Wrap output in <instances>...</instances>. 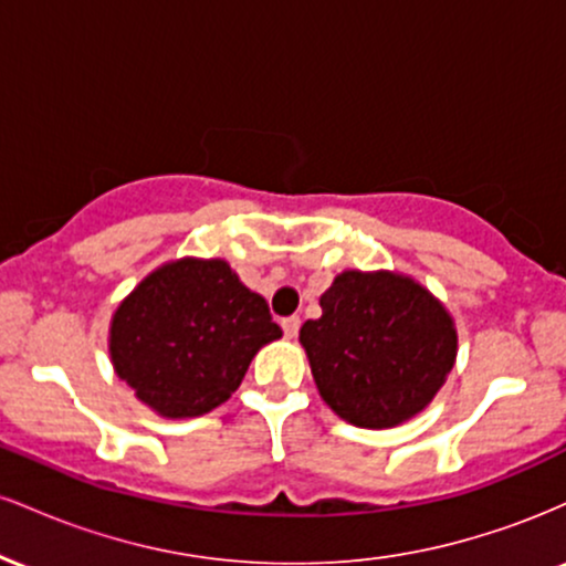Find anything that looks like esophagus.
<instances>
[{
    "label": "esophagus",
    "instance_id": "obj_1",
    "mask_svg": "<svg viewBox=\"0 0 566 566\" xmlns=\"http://www.w3.org/2000/svg\"><path fill=\"white\" fill-rule=\"evenodd\" d=\"M282 329L287 337H295L297 329H301V316H287V319H282Z\"/></svg>",
    "mask_w": 566,
    "mask_h": 566
}]
</instances>
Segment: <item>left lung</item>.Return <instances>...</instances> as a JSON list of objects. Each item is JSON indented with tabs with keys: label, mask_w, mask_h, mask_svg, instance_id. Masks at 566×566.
<instances>
[{
	"label": "left lung",
	"mask_w": 566,
	"mask_h": 566,
	"mask_svg": "<svg viewBox=\"0 0 566 566\" xmlns=\"http://www.w3.org/2000/svg\"><path fill=\"white\" fill-rule=\"evenodd\" d=\"M319 305L301 346L337 418L382 431L431 405L458 356L454 319L431 290L399 271L348 269Z\"/></svg>",
	"instance_id": "8db88e82"
}]
</instances>
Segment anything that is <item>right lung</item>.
I'll list each match as a JSON object with an SVG mask.
<instances>
[{"mask_svg":"<svg viewBox=\"0 0 566 566\" xmlns=\"http://www.w3.org/2000/svg\"><path fill=\"white\" fill-rule=\"evenodd\" d=\"M282 337L263 295L223 258H178L116 305L108 356L151 412L199 418L231 399L255 354Z\"/></svg>","mask_w":566,"mask_h":566,"instance_id":"right-lung-1","label":"right lung"}]
</instances>
